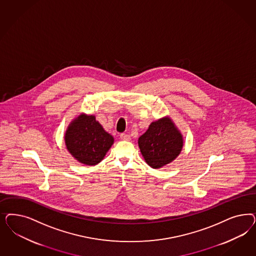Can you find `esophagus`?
<instances>
[{"mask_svg":"<svg viewBox=\"0 0 256 256\" xmlns=\"http://www.w3.org/2000/svg\"><path fill=\"white\" fill-rule=\"evenodd\" d=\"M120 140H122L129 141L131 140V136H130L128 134H124V132H122V134H120Z\"/></svg>","mask_w":256,"mask_h":256,"instance_id":"esophagus-1","label":"esophagus"}]
</instances>
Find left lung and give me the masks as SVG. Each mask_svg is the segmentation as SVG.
<instances>
[{"instance_id": "left-lung-1", "label": "left lung", "mask_w": 256, "mask_h": 256, "mask_svg": "<svg viewBox=\"0 0 256 256\" xmlns=\"http://www.w3.org/2000/svg\"><path fill=\"white\" fill-rule=\"evenodd\" d=\"M138 146L147 164L152 168H159L179 156L182 138L174 122L164 118L150 124L138 138Z\"/></svg>"}]
</instances>
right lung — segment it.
<instances>
[{"label": "right lung", "mask_w": 256, "mask_h": 256, "mask_svg": "<svg viewBox=\"0 0 256 256\" xmlns=\"http://www.w3.org/2000/svg\"><path fill=\"white\" fill-rule=\"evenodd\" d=\"M66 148L79 162L94 166L100 163L114 138L106 132L94 116H79L68 126L65 136Z\"/></svg>", "instance_id": "obj_1"}]
</instances>
